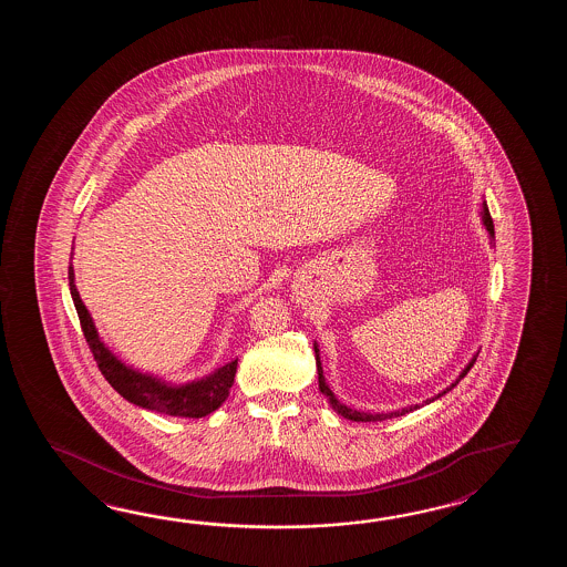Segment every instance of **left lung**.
<instances>
[{
	"label": "left lung",
	"instance_id": "8db88e82",
	"mask_svg": "<svg viewBox=\"0 0 567 567\" xmlns=\"http://www.w3.org/2000/svg\"><path fill=\"white\" fill-rule=\"evenodd\" d=\"M482 223H484V227H486V230L491 233L494 237V225H493V217H491V213H488V206H486V203L482 205ZM313 350H316V364H318V386H320V391L324 393L326 398H328V401H330V405H332V410L338 411L342 417H347V420H352V422H383V420H391V417H399V415H405L408 411L413 410H401V411H391V413H362V411L357 410H350V408H347V405H342L340 401H338L337 398H334V393L328 389V385H326L324 381V374H322V367H320V357H318V349L313 347ZM474 362H476V359H472L471 364L462 371V374H460V379H464L466 377V373L471 371L472 367H474ZM458 379V381H460ZM458 381L456 383H452V386L450 389H454V386L458 385ZM450 389H446V391H450ZM444 391V393H446ZM444 393H440L437 398H442ZM434 401V399H432Z\"/></svg>",
	"mask_w": 567,
	"mask_h": 567
}]
</instances>
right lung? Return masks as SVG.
<instances>
[{"instance_id": "add662e5", "label": "right lung", "mask_w": 567, "mask_h": 567, "mask_svg": "<svg viewBox=\"0 0 567 567\" xmlns=\"http://www.w3.org/2000/svg\"><path fill=\"white\" fill-rule=\"evenodd\" d=\"M69 286H71V296H73L74 308L79 313L86 344L95 357L96 367L121 398L127 399L133 405L159 411L174 417H205L208 413L218 410L225 403V399L229 398L230 386L235 383V373H237V361L227 362L223 369H218L217 373L182 386L164 385L154 377L127 369L105 349V344L96 334L95 324L74 286L73 267H69Z\"/></svg>"}]
</instances>
